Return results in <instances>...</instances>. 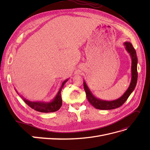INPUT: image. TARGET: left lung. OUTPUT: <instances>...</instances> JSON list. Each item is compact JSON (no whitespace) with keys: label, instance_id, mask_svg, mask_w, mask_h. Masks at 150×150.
<instances>
[{"label":"left lung","instance_id":"left-lung-1","mask_svg":"<svg viewBox=\"0 0 150 150\" xmlns=\"http://www.w3.org/2000/svg\"><path fill=\"white\" fill-rule=\"evenodd\" d=\"M124 46H125V49L127 52L129 54L131 58V80L129 88L126 91V92L122 94V96H121L120 98L116 99V100L113 101L101 100V99H98L94 96L93 94L89 89L87 84L84 81V88L88 100L91 104L96 109L103 110H110L120 107L127 100V99L128 98L136 87L138 79V58L137 56V52H136L135 49L131 42H124Z\"/></svg>","mask_w":150,"mask_h":150}]
</instances>
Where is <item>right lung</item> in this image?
Returning a JSON list of instances; mask_svg holds the SVG:
<instances>
[{"mask_svg": "<svg viewBox=\"0 0 150 150\" xmlns=\"http://www.w3.org/2000/svg\"><path fill=\"white\" fill-rule=\"evenodd\" d=\"M69 79H66L64 81H63L62 83V85L60 87L59 89L57 94L56 96L54 98L52 101L50 102H41V101H30L28 100V99H25L24 97L20 96L19 94L16 90V93L19 95V96L22 98L24 101L28 104L29 106H30L31 108H33V110L41 112H52L57 111L60 109V108L62 106V101L61 98V91L62 89L64 87V85L67 82Z\"/></svg>", "mask_w": 150, "mask_h": 150, "instance_id": "add662e5", "label": "right lung"}]
</instances>
